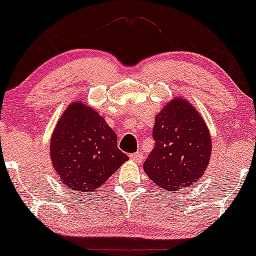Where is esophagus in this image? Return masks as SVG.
Segmentation results:
<instances>
[{
    "label": "esophagus",
    "instance_id": "1",
    "mask_svg": "<svg viewBox=\"0 0 256 256\" xmlns=\"http://www.w3.org/2000/svg\"><path fill=\"white\" fill-rule=\"evenodd\" d=\"M129 158H130V159L133 160V162H138V164H140L141 162H142V159H144V156H142V153H140V152H136V153H133V154H130V156H129Z\"/></svg>",
    "mask_w": 256,
    "mask_h": 256
}]
</instances>
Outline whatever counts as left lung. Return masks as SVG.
Here are the masks:
<instances>
[{"instance_id":"left-lung-1","label":"left lung","mask_w":256,"mask_h":256,"mask_svg":"<svg viewBox=\"0 0 256 256\" xmlns=\"http://www.w3.org/2000/svg\"><path fill=\"white\" fill-rule=\"evenodd\" d=\"M156 146L144 162L150 180L167 191L196 184L211 156V136L200 112L182 97L172 98L156 116Z\"/></svg>"}]
</instances>
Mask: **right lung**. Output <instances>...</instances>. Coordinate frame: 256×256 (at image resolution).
<instances>
[{
    "instance_id": "obj_1",
    "label": "right lung",
    "mask_w": 256,
    "mask_h": 256,
    "mask_svg": "<svg viewBox=\"0 0 256 256\" xmlns=\"http://www.w3.org/2000/svg\"><path fill=\"white\" fill-rule=\"evenodd\" d=\"M51 162L70 190L94 192L129 159L118 136L96 110L83 100L71 103L51 136Z\"/></svg>"
}]
</instances>
